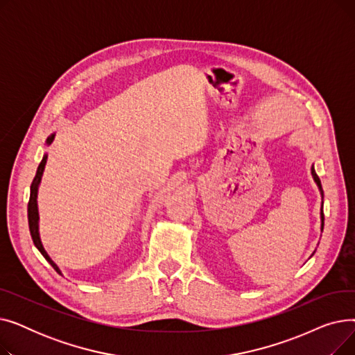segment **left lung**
Segmentation results:
<instances>
[{
  "instance_id": "left-lung-1",
  "label": "left lung",
  "mask_w": 355,
  "mask_h": 355,
  "mask_svg": "<svg viewBox=\"0 0 355 355\" xmlns=\"http://www.w3.org/2000/svg\"><path fill=\"white\" fill-rule=\"evenodd\" d=\"M311 173H312V177H313V180H315L316 185H318V189H320L321 194L324 196L322 185H321V180H320V177H318V175H316V173H315V170H313V165H312V168H311ZM321 230H324V210H322V207H321Z\"/></svg>"
}]
</instances>
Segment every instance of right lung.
Segmentation results:
<instances>
[{
    "label": "right lung",
    "instance_id": "right-lung-1",
    "mask_svg": "<svg viewBox=\"0 0 355 355\" xmlns=\"http://www.w3.org/2000/svg\"><path fill=\"white\" fill-rule=\"evenodd\" d=\"M54 139V134L50 135L46 141L47 145H50ZM46 162H47V155L44 154L39 168H37V173H35V177L31 182V187H30V200H28V227H30V234H31V239H33V243L34 246L39 249V252L44 256V259L47 260V262L54 268V270L60 273V269L58 268V265H55L53 260L50 259V256L47 254V252L44 250L43 245H42V240H40V233H39V209H37V191H39V184L42 181V175H43V171H44V166H46Z\"/></svg>",
    "mask_w": 355,
    "mask_h": 355
}]
</instances>
